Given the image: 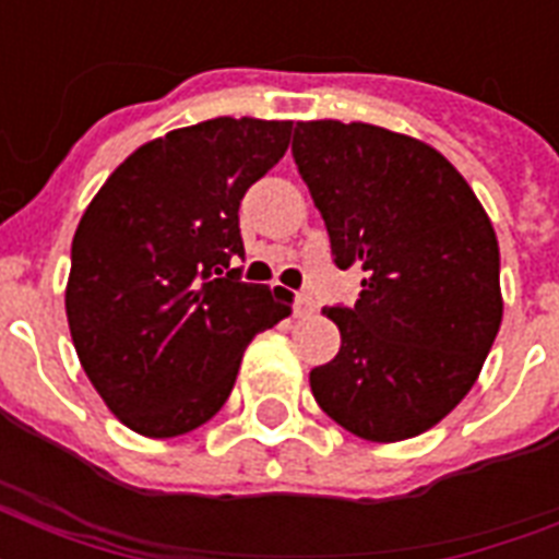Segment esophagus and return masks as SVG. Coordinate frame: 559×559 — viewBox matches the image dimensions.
<instances>
[{
  "mask_svg": "<svg viewBox=\"0 0 559 559\" xmlns=\"http://www.w3.org/2000/svg\"><path fill=\"white\" fill-rule=\"evenodd\" d=\"M316 310V301L310 296H305V293H298L296 296V316L298 319H307V316L313 313Z\"/></svg>",
  "mask_w": 559,
  "mask_h": 559,
  "instance_id": "obj_1",
  "label": "esophagus"
}]
</instances>
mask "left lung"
<instances>
[{
	"instance_id": "left-lung-1",
	"label": "left lung",
	"mask_w": 559,
	"mask_h": 559,
	"mask_svg": "<svg viewBox=\"0 0 559 559\" xmlns=\"http://www.w3.org/2000/svg\"><path fill=\"white\" fill-rule=\"evenodd\" d=\"M298 174L340 270L366 272L354 307H324L340 354L310 371L328 417L394 443L467 397L502 324L499 240L467 179L412 135L362 121H298Z\"/></svg>"
}]
</instances>
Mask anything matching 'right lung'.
Segmentation results:
<instances>
[{"instance_id": "add662e5", "label": "right lung", "mask_w": 559, "mask_h": 559, "mask_svg": "<svg viewBox=\"0 0 559 559\" xmlns=\"http://www.w3.org/2000/svg\"><path fill=\"white\" fill-rule=\"evenodd\" d=\"M293 121L211 118L142 144L83 211L66 319L107 408L144 438L217 415L246 345L293 313L284 287L237 278V209L287 153Z\"/></svg>"}]
</instances>
